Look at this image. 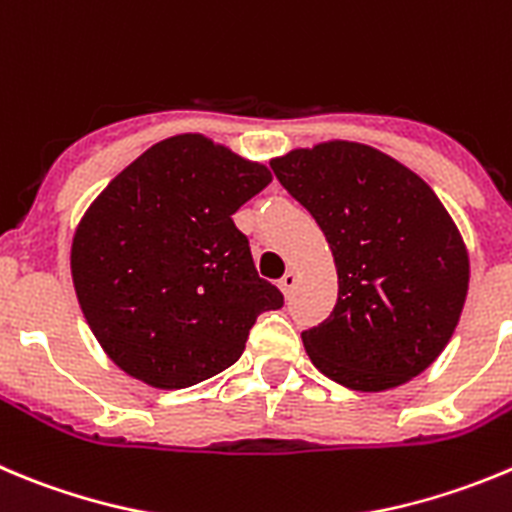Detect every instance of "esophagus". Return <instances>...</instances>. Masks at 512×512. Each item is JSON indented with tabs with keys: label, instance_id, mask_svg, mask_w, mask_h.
<instances>
[{
	"label": "esophagus",
	"instance_id": "1",
	"mask_svg": "<svg viewBox=\"0 0 512 512\" xmlns=\"http://www.w3.org/2000/svg\"><path fill=\"white\" fill-rule=\"evenodd\" d=\"M297 279H299L297 271L289 269L287 274H284V276H281V279H279V289H281V292H284V294H292V289L297 287Z\"/></svg>",
	"mask_w": 512,
	"mask_h": 512
}]
</instances>
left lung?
<instances>
[{"label":"left lung","instance_id":"obj_1","mask_svg":"<svg viewBox=\"0 0 512 512\" xmlns=\"http://www.w3.org/2000/svg\"><path fill=\"white\" fill-rule=\"evenodd\" d=\"M276 180L312 213L337 266V304L302 332L312 363L353 391L411 381L447 348L470 259L457 225L416 172L355 142L271 159Z\"/></svg>","mask_w":512,"mask_h":512}]
</instances>
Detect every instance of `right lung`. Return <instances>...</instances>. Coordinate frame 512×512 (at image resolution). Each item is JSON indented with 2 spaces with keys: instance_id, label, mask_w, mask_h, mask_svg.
I'll return each instance as SVG.
<instances>
[{
  "instance_id": "obj_1",
  "label": "right lung",
  "mask_w": 512,
  "mask_h": 512,
  "mask_svg": "<svg viewBox=\"0 0 512 512\" xmlns=\"http://www.w3.org/2000/svg\"><path fill=\"white\" fill-rule=\"evenodd\" d=\"M271 182L200 134L164 139L96 198L73 236L83 317L124 373L187 388L236 363L284 294L261 279L231 215Z\"/></svg>"
}]
</instances>
